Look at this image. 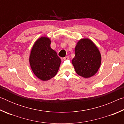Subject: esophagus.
<instances>
[{"label":"esophagus","instance_id":"esophagus-1","mask_svg":"<svg viewBox=\"0 0 124 124\" xmlns=\"http://www.w3.org/2000/svg\"><path fill=\"white\" fill-rule=\"evenodd\" d=\"M63 60H68V59H69V57H68V56H66V57H64L63 58Z\"/></svg>","mask_w":124,"mask_h":124}]
</instances>
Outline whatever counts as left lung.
Listing matches in <instances>:
<instances>
[{
    "label": "left lung",
    "instance_id": "left-lung-1",
    "mask_svg": "<svg viewBox=\"0 0 124 124\" xmlns=\"http://www.w3.org/2000/svg\"><path fill=\"white\" fill-rule=\"evenodd\" d=\"M75 54L72 62L78 74L87 78L97 73L101 62V56L93 42L88 39L79 40L75 48Z\"/></svg>",
    "mask_w": 124,
    "mask_h": 124
}]
</instances>
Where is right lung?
Instances as JSON below:
<instances>
[{
  "label": "right lung",
  "instance_id": "right-lung-1",
  "mask_svg": "<svg viewBox=\"0 0 124 124\" xmlns=\"http://www.w3.org/2000/svg\"><path fill=\"white\" fill-rule=\"evenodd\" d=\"M51 41L46 37L37 40L31 52L29 62L36 76L43 81L48 80L57 74L61 59L50 47Z\"/></svg>",
  "mask_w": 124,
  "mask_h": 124
}]
</instances>
